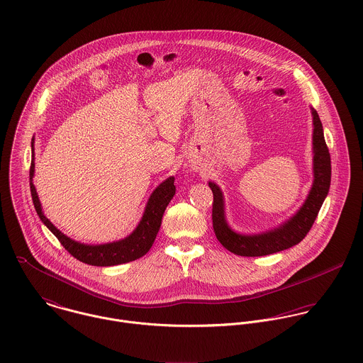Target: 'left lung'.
Segmentation results:
<instances>
[{
  "mask_svg": "<svg viewBox=\"0 0 363 363\" xmlns=\"http://www.w3.org/2000/svg\"><path fill=\"white\" fill-rule=\"evenodd\" d=\"M313 167H314V182L311 194L305 201L303 207L298 213L291 218L286 223L274 229L271 232L243 236L235 233L226 223L223 215V199L218 186L209 183L213 194L212 203V226L219 243L233 255L243 257H259L289 249L305 239L317 218V213L323 206L325 196L328 194L331 182V159L324 140L323 125L317 111L313 108Z\"/></svg>",
  "mask_w": 363,
  "mask_h": 363,
  "instance_id": "1",
  "label": "left lung"
}]
</instances>
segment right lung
<instances>
[{
  "label": "right lung",
  "instance_id": "add662e5",
  "mask_svg": "<svg viewBox=\"0 0 363 363\" xmlns=\"http://www.w3.org/2000/svg\"><path fill=\"white\" fill-rule=\"evenodd\" d=\"M32 147H33V143H32ZM33 172H35V163L32 162L30 170H29L30 193H32V200H33L35 209H36L39 218L52 230L54 236L62 245V247L72 257H75L85 264L96 265V267L118 265V264L134 261V259H140L144 255H147L155 242L156 235H157L160 223H162L163 212L176 193L174 177H169L162 184H159L157 189L152 193L140 225L128 238H125L120 242H114V243L88 246V245H81L75 240H71L69 238L62 235L43 215L36 189L32 183Z\"/></svg>",
  "mask_w": 363,
  "mask_h": 363
}]
</instances>
